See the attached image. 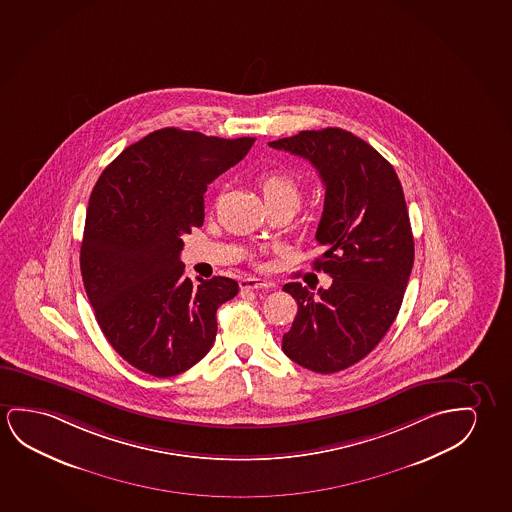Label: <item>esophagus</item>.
Instances as JSON below:
<instances>
[{"instance_id": "34e87169", "label": "esophagus", "mask_w": 512, "mask_h": 512, "mask_svg": "<svg viewBox=\"0 0 512 512\" xmlns=\"http://www.w3.org/2000/svg\"><path fill=\"white\" fill-rule=\"evenodd\" d=\"M240 288L242 290H268V288H274V283L263 281L258 277H245L240 281Z\"/></svg>"}]
</instances>
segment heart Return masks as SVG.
<instances>
[{"label": "heart", "instance_id": "1", "mask_svg": "<svg viewBox=\"0 0 512 512\" xmlns=\"http://www.w3.org/2000/svg\"><path fill=\"white\" fill-rule=\"evenodd\" d=\"M258 187L265 198V203L295 199L298 201V185L295 178L286 171H267L258 178Z\"/></svg>", "mask_w": 512, "mask_h": 512}]
</instances>
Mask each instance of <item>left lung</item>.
Wrapping results in <instances>:
<instances>
[{"instance_id": "1", "label": "left lung", "mask_w": 512, "mask_h": 512, "mask_svg": "<svg viewBox=\"0 0 512 512\" xmlns=\"http://www.w3.org/2000/svg\"><path fill=\"white\" fill-rule=\"evenodd\" d=\"M268 146L320 173L325 205L316 240L325 252L314 267L332 277L316 295L284 284L298 311L283 351L314 373H337L382 341L405 297L415 247L403 187L392 164L348 130H302Z\"/></svg>"}]
</instances>
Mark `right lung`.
Segmentation results:
<instances>
[{"label": "right lung", "instance_id": "add662e5", "mask_svg": "<svg viewBox=\"0 0 512 512\" xmlns=\"http://www.w3.org/2000/svg\"><path fill=\"white\" fill-rule=\"evenodd\" d=\"M252 143L155 130L125 148L93 187L79 258L84 290L109 344L143 373H184L214 346L215 313L238 283L219 275L192 283L180 261L182 237L203 226L206 185Z\"/></svg>", "mask_w": 512, "mask_h": 512}]
</instances>
